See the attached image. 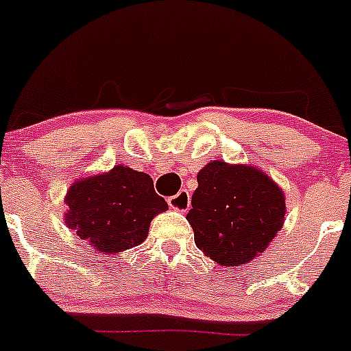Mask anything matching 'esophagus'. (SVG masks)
<instances>
[{
    "instance_id": "1",
    "label": "esophagus",
    "mask_w": 351,
    "mask_h": 351,
    "mask_svg": "<svg viewBox=\"0 0 351 351\" xmlns=\"http://www.w3.org/2000/svg\"><path fill=\"white\" fill-rule=\"evenodd\" d=\"M169 206H171L172 209H176V211H180V213H186L187 209L191 208V196L187 191H180L179 194H176V196L169 197Z\"/></svg>"
}]
</instances>
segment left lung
<instances>
[{
    "mask_svg": "<svg viewBox=\"0 0 351 351\" xmlns=\"http://www.w3.org/2000/svg\"><path fill=\"white\" fill-rule=\"evenodd\" d=\"M187 221L206 256L223 267L252 262L282 228V189L252 165L209 162L197 172Z\"/></svg>",
    "mask_w": 351,
    "mask_h": 351,
    "instance_id": "left-lung-1",
    "label": "left lung"
}]
</instances>
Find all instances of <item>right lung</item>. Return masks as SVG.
Masks as SVG:
<instances>
[{
	"label": "right lung",
	"mask_w": 351,
	"mask_h": 351,
	"mask_svg": "<svg viewBox=\"0 0 351 351\" xmlns=\"http://www.w3.org/2000/svg\"><path fill=\"white\" fill-rule=\"evenodd\" d=\"M66 223L103 254L138 247L150 221L169 208L145 172L117 165L110 172L75 180L67 191Z\"/></svg>",
	"instance_id": "obj_1"
}]
</instances>
